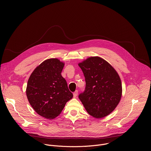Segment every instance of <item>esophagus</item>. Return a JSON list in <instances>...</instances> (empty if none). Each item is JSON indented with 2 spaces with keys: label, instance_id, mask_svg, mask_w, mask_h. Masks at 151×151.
Returning a JSON list of instances; mask_svg holds the SVG:
<instances>
[{
  "label": "esophagus",
  "instance_id": "esophagus-1",
  "mask_svg": "<svg viewBox=\"0 0 151 151\" xmlns=\"http://www.w3.org/2000/svg\"><path fill=\"white\" fill-rule=\"evenodd\" d=\"M78 90H76V91L73 93V97H76L78 96Z\"/></svg>",
  "mask_w": 151,
  "mask_h": 151
}]
</instances>
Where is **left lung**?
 Returning <instances> with one entry per match:
<instances>
[{"label":"left lung","mask_w":151,"mask_h":151,"mask_svg":"<svg viewBox=\"0 0 151 151\" xmlns=\"http://www.w3.org/2000/svg\"><path fill=\"white\" fill-rule=\"evenodd\" d=\"M85 79V88L79 99L87 112L96 118L110 114L121 98L122 83L114 68L99 57H91L78 64Z\"/></svg>","instance_id":"left-lung-1"}]
</instances>
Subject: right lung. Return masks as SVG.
<instances>
[{
    "mask_svg": "<svg viewBox=\"0 0 151 151\" xmlns=\"http://www.w3.org/2000/svg\"><path fill=\"white\" fill-rule=\"evenodd\" d=\"M64 65L57 58L46 60L33 70L28 80V100L36 113L47 119L58 116L73 97L61 74Z\"/></svg>",
    "mask_w": 151,
    "mask_h": 151,
    "instance_id": "add662e5",
    "label": "right lung"
}]
</instances>
